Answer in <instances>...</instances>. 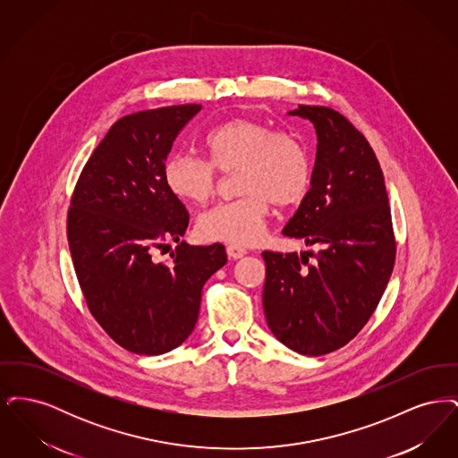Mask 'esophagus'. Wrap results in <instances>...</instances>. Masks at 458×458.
<instances>
[{"label":"esophagus","instance_id":"1","mask_svg":"<svg viewBox=\"0 0 458 458\" xmlns=\"http://www.w3.org/2000/svg\"><path fill=\"white\" fill-rule=\"evenodd\" d=\"M226 254H228V258L230 259H240V258H243L245 254H247V250L243 249V247H240V245H226Z\"/></svg>","mask_w":458,"mask_h":458}]
</instances>
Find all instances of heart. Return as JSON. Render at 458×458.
<instances>
[{
  "label": "heart",
  "instance_id": "obj_1",
  "mask_svg": "<svg viewBox=\"0 0 458 458\" xmlns=\"http://www.w3.org/2000/svg\"><path fill=\"white\" fill-rule=\"evenodd\" d=\"M209 159L185 151L170 154L163 178L180 200L204 204L216 192L219 174H235L237 199L216 204L197 219L199 237L233 245L262 239L271 202L292 208L312 183V159L293 131H275L262 120L232 118L206 133Z\"/></svg>",
  "mask_w": 458,
  "mask_h": 458
}]
</instances>
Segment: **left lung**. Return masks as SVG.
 Wrapping results in <instances>:
<instances>
[{"instance_id": "1", "label": "left lung", "mask_w": 458, "mask_h": 458, "mask_svg": "<svg viewBox=\"0 0 458 458\" xmlns=\"http://www.w3.org/2000/svg\"><path fill=\"white\" fill-rule=\"evenodd\" d=\"M290 114L314 123L318 153L309 194L284 235L319 250H264L262 307L284 345L318 357L366 327L392 276L396 242L385 176L368 139L327 106L299 105Z\"/></svg>"}]
</instances>
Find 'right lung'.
Here are the masks:
<instances>
[{"label":"right lung","mask_w":458,"mask_h":458,"mask_svg":"<svg viewBox=\"0 0 458 458\" xmlns=\"http://www.w3.org/2000/svg\"><path fill=\"white\" fill-rule=\"evenodd\" d=\"M200 105L137 111L111 125L77 180L66 216L89 310L120 347L159 355L194 331L202 286L226 264L221 243L189 245V213L163 178L166 156ZM177 243L172 262L154 248Z\"/></svg>","instance_id":"add662e5"}]
</instances>
